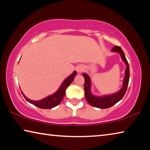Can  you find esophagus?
<instances>
[{"label":"esophagus","instance_id":"1","mask_svg":"<svg viewBox=\"0 0 150 150\" xmlns=\"http://www.w3.org/2000/svg\"><path fill=\"white\" fill-rule=\"evenodd\" d=\"M83 69H84V67L83 65H78L77 67H76V70L79 73H81L83 71Z\"/></svg>","mask_w":150,"mask_h":150}]
</instances>
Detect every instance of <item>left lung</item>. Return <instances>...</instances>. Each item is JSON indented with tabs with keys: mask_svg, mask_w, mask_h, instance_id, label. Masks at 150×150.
<instances>
[{
	"mask_svg": "<svg viewBox=\"0 0 150 150\" xmlns=\"http://www.w3.org/2000/svg\"><path fill=\"white\" fill-rule=\"evenodd\" d=\"M111 52L118 53L120 54L122 60L125 63L126 67L125 72H124L125 75L124 77L122 87L118 91L115 93L110 94V95H105L102 96H96L93 95L91 92V86L92 85H91V79L90 77L85 73L83 74V76L85 78L84 90L86 100L90 105L98 108L103 109L110 108L115 105L116 103H117L118 101H120L125 95L129 83V79H130L129 65L122 50L120 47L115 46L111 50Z\"/></svg>",
	"mask_w": 150,
	"mask_h": 150,
	"instance_id": "left-lung-1",
	"label": "left lung"
}]
</instances>
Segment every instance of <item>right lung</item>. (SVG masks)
Returning a JSON list of instances; mask_svg holds the SVG:
<instances>
[{"label":"right lung","mask_w":150,"mask_h":150,"mask_svg":"<svg viewBox=\"0 0 150 150\" xmlns=\"http://www.w3.org/2000/svg\"><path fill=\"white\" fill-rule=\"evenodd\" d=\"M77 75V72L73 71L69 77H67L63 81L62 85H60L59 88L55 91L54 93L52 94V95H48L46 97L42 98L41 100H33L30 99V98H27L25 96L24 94L22 92V95L26 98V100L28 102L32 104L34 106H37V107L43 108V109H50L55 107V106H57L58 105L62 103L63 97L65 95V91L67 88L69 87V85L73 82L74 80V78Z\"/></svg>","instance_id":"add662e5"}]
</instances>
